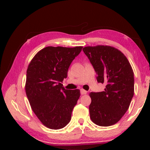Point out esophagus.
<instances>
[{"instance_id": "34e87169", "label": "esophagus", "mask_w": 150, "mask_h": 150, "mask_svg": "<svg viewBox=\"0 0 150 150\" xmlns=\"http://www.w3.org/2000/svg\"><path fill=\"white\" fill-rule=\"evenodd\" d=\"M81 95H85V94L87 93V91H85V90L84 89H81Z\"/></svg>"}]
</instances>
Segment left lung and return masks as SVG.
<instances>
[{"mask_svg":"<svg viewBox=\"0 0 150 150\" xmlns=\"http://www.w3.org/2000/svg\"><path fill=\"white\" fill-rule=\"evenodd\" d=\"M104 91L89 93L90 118L100 126L115 124L128 110L134 96V72L126 57L114 47L98 45L83 48Z\"/></svg>","mask_w":150,"mask_h":150,"instance_id":"obj_1","label":"left lung"}]
</instances>
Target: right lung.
<instances>
[{
  "instance_id": "obj_1",
  "label": "right lung",
  "mask_w": 150,
  "mask_h": 150,
  "mask_svg": "<svg viewBox=\"0 0 150 150\" xmlns=\"http://www.w3.org/2000/svg\"><path fill=\"white\" fill-rule=\"evenodd\" d=\"M83 46H48L39 51L26 71L25 91L34 113L47 128H63L71 120V112L81 93L68 90L61 83L67 76L71 63Z\"/></svg>"
}]
</instances>
